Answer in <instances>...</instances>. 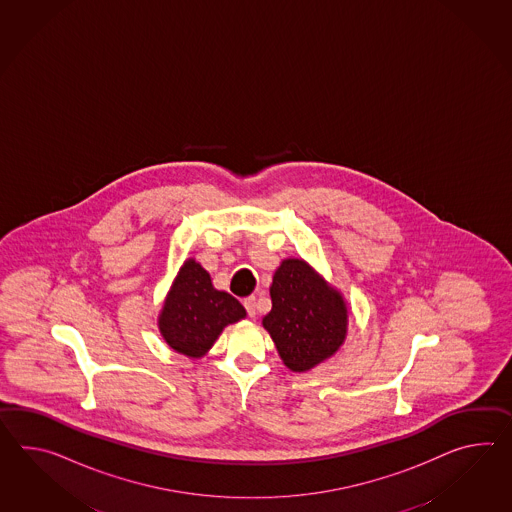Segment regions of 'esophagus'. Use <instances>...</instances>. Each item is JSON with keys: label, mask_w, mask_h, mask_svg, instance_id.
Returning a JSON list of instances; mask_svg holds the SVG:
<instances>
[{"label": "esophagus", "mask_w": 512, "mask_h": 512, "mask_svg": "<svg viewBox=\"0 0 512 512\" xmlns=\"http://www.w3.org/2000/svg\"><path fill=\"white\" fill-rule=\"evenodd\" d=\"M244 307H246V311H248V316L255 318V314H257V300H255V296L246 298V300H244Z\"/></svg>", "instance_id": "obj_1"}]
</instances>
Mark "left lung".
<instances>
[{"instance_id": "1", "label": "left lung", "mask_w": 512, "mask_h": 512, "mask_svg": "<svg viewBox=\"0 0 512 512\" xmlns=\"http://www.w3.org/2000/svg\"><path fill=\"white\" fill-rule=\"evenodd\" d=\"M270 296L272 311L262 325L290 370L307 372L340 348L348 325L346 305L305 262H281Z\"/></svg>"}]
</instances>
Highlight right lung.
<instances>
[{
	"label": "right lung",
	"mask_w": 512,
	"mask_h": 512,
	"mask_svg": "<svg viewBox=\"0 0 512 512\" xmlns=\"http://www.w3.org/2000/svg\"><path fill=\"white\" fill-rule=\"evenodd\" d=\"M246 316L237 298L212 287L211 275L196 261L185 262L164 301L159 327L170 348L201 357L225 325Z\"/></svg>",
	"instance_id": "add662e5"
}]
</instances>
